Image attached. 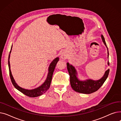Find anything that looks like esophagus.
<instances>
[{"label":"esophagus","mask_w":121,"mask_h":121,"mask_svg":"<svg viewBox=\"0 0 121 121\" xmlns=\"http://www.w3.org/2000/svg\"><path fill=\"white\" fill-rule=\"evenodd\" d=\"M67 57V55L65 52H62L61 55V58L62 59H65Z\"/></svg>","instance_id":"1"}]
</instances>
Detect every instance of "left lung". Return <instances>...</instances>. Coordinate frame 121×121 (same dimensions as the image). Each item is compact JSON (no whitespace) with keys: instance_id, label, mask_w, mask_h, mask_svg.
I'll return each mask as SVG.
<instances>
[{"instance_id":"1","label":"left lung","mask_w":121,"mask_h":121,"mask_svg":"<svg viewBox=\"0 0 121 121\" xmlns=\"http://www.w3.org/2000/svg\"><path fill=\"white\" fill-rule=\"evenodd\" d=\"M101 39L107 49V58H108L109 52L106 43H105L104 37L101 35ZM107 64L109 65V62L108 61ZM67 69L70 78V83L73 89L75 92L80 93L89 94L97 91L103 85L104 82L108 76L109 69L105 71L104 75L102 78L98 80H93L92 79H87L84 81L79 80L77 77V72L75 68L72 65H69V63H67Z\"/></svg>"}]
</instances>
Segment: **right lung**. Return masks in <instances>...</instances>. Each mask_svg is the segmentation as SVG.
Masks as SVG:
<instances>
[{
  "label": "right lung",
  "mask_w": 121,
  "mask_h": 121,
  "mask_svg": "<svg viewBox=\"0 0 121 121\" xmlns=\"http://www.w3.org/2000/svg\"><path fill=\"white\" fill-rule=\"evenodd\" d=\"M12 48V46L11 47V50L10 52V54L9 55V57H8V66H9V74H10V78L12 82V84H13L14 87L17 89V90H18L19 91H20L23 94L25 95L26 96H28L29 97H32V98H35V97L40 96L43 94L44 93H46L50 87L51 82H52V80L53 73L54 71L56 65L57 64V63L58 62L59 60V57H57V58H55L52 62V63H50V64L48 67V74L47 79L45 80V81L43 82V83L42 85H41L40 86L38 87L35 89H32V90L25 89H23L19 86L16 83V82L13 78V75L12 74V73L10 69V61H9Z\"/></svg>",
  "instance_id": "1"
}]
</instances>
